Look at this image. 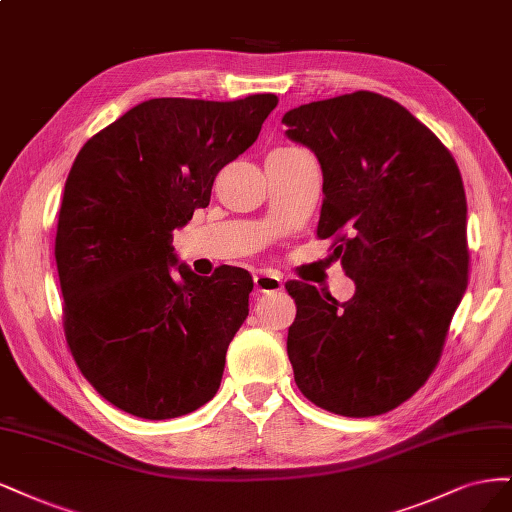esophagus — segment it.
<instances>
[{
    "mask_svg": "<svg viewBox=\"0 0 512 512\" xmlns=\"http://www.w3.org/2000/svg\"><path fill=\"white\" fill-rule=\"evenodd\" d=\"M253 280H255V289L261 293H274L283 289V278L272 272H257Z\"/></svg>",
    "mask_w": 512,
    "mask_h": 512,
    "instance_id": "1",
    "label": "esophagus"
}]
</instances>
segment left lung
<instances>
[{
    "instance_id": "8db88e82",
    "label": "left lung",
    "mask_w": 512,
    "mask_h": 512,
    "mask_svg": "<svg viewBox=\"0 0 512 512\" xmlns=\"http://www.w3.org/2000/svg\"><path fill=\"white\" fill-rule=\"evenodd\" d=\"M287 138L323 172L319 238L355 295L338 302L291 280L295 383L344 417L383 415L434 372L468 285L466 191L455 159L419 119L372 91L285 112Z\"/></svg>"
}]
</instances>
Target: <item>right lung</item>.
I'll return each instance as SVG.
<instances>
[{
	"label": "right lung",
	"instance_id": "obj_1",
	"mask_svg": "<svg viewBox=\"0 0 512 512\" xmlns=\"http://www.w3.org/2000/svg\"><path fill=\"white\" fill-rule=\"evenodd\" d=\"M274 93L236 102L155 97L80 148L65 180L55 259L76 366L142 419L189 415L217 393L253 278L197 276L172 232L206 208L214 176L249 148Z\"/></svg>",
	"mask_w": 512,
	"mask_h": 512
}]
</instances>
